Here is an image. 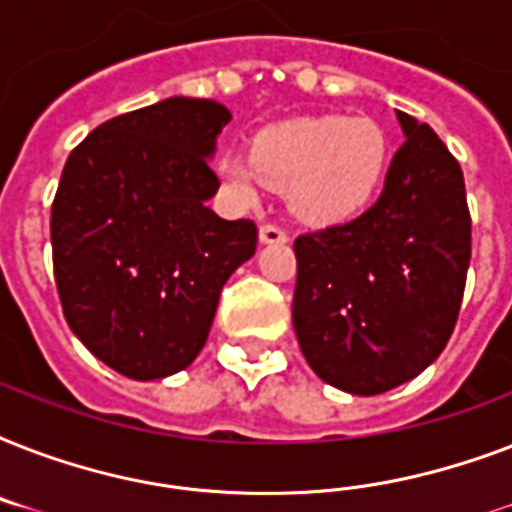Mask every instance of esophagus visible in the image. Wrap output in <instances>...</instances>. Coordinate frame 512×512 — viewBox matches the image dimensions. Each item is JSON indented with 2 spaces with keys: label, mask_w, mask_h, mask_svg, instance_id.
Here are the masks:
<instances>
[{
  "label": "esophagus",
  "mask_w": 512,
  "mask_h": 512,
  "mask_svg": "<svg viewBox=\"0 0 512 512\" xmlns=\"http://www.w3.org/2000/svg\"><path fill=\"white\" fill-rule=\"evenodd\" d=\"M260 241H263V244H287L289 236L284 228H279V225L265 223L260 225Z\"/></svg>",
  "instance_id": "34e87169"
}]
</instances>
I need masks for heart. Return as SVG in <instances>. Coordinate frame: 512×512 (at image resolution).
Segmentation results:
<instances>
[{"label":"heart","instance_id":"b5f03b06","mask_svg":"<svg viewBox=\"0 0 512 512\" xmlns=\"http://www.w3.org/2000/svg\"><path fill=\"white\" fill-rule=\"evenodd\" d=\"M390 162L388 135L366 116H321L263 130L252 154L217 159V175L241 201L263 185L287 191L289 207L308 223L358 215L380 191Z\"/></svg>","mask_w":512,"mask_h":512}]
</instances>
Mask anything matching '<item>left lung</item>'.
<instances>
[{"label":"left lung","instance_id":"left-lung-1","mask_svg":"<svg viewBox=\"0 0 512 512\" xmlns=\"http://www.w3.org/2000/svg\"><path fill=\"white\" fill-rule=\"evenodd\" d=\"M406 140L380 199L356 220L295 239L292 321L305 361L353 396L428 369L452 337L470 265V212L457 159L404 111Z\"/></svg>","mask_w":512,"mask_h":512}]
</instances>
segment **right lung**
Here are the masks:
<instances>
[{"label":"right lung","instance_id":"add662e5","mask_svg":"<svg viewBox=\"0 0 512 512\" xmlns=\"http://www.w3.org/2000/svg\"><path fill=\"white\" fill-rule=\"evenodd\" d=\"M231 111L167 98L108 119L71 151L52 201V268L68 327L130 380L199 356L217 300L255 255L257 225L207 207L209 162Z\"/></svg>","mask_w":512,"mask_h":512}]
</instances>
